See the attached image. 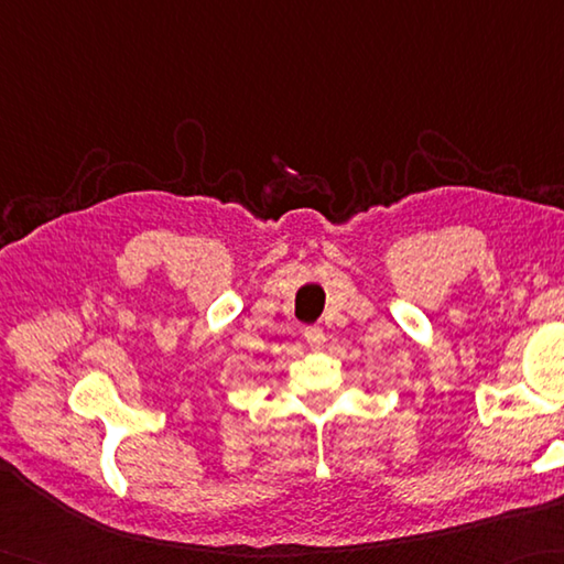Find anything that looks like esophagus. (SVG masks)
Returning <instances> with one entry per match:
<instances>
[{
  "label": "esophagus",
  "mask_w": 564,
  "mask_h": 564,
  "mask_svg": "<svg viewBox=\"0 0 564 564\" xmlns=\"http://www.w3.org/2000/svg\"><path fill=\"white\" fill-rule=\"evenodd\" d=\"M303 337L310 346H313V349H319V346L325 344V329H322V327H305Z\"/></svg>",
  "instance_id": "34e87169"
}]
</instances>
